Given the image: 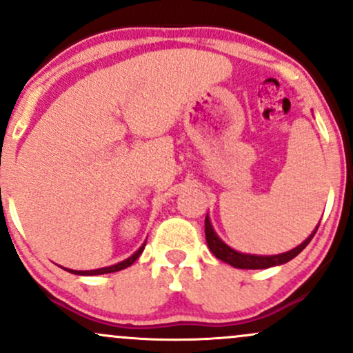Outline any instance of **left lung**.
Masks as SVG:
<instances>
[{"label": "left lung", "mask_w": 353, "mask_h": 353, "mask_svg": "<svg viewBox=\"0 0 353 353\" xmlns=\"http://www.w3.org/2000/svg\"><path fill=\"white\" fill-rule=\"evenodd\" d=\"M317 229H319V225L315 228L314 232H312L310 236L302 242L301 245L295 247V249L289 250V252H285V254L250 255V254H241V252H237V250L230 249L229 245H225L224 242L217 237V234L214 232L212 225H210L209 216H205V241H208L210 252L216 255L217 259H221L222 262H228L229 265L236 267V269H267V267L285 264V262L292 261L294 257H297V255L301 254L307 245H309V242L312 241V237L315 236Z\"/></svg>", "instance_id": "left-lung-1"}]
</instances>
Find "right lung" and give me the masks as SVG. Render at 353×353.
<instances>
[{"instance_id": "add662e5", "label": "right lung", "mask_w": 353, "mask_h": 353, "mask_svg": "<svg viewBox=\"0 0 353 353\" xmlns=\"http://www.w3.org/2000/svg\"><path fill=\"white\" fill-rule=\"evenodd\" d=\"M144 245H145V242H144L143 245L139 247V250H136V252L131 255V257H129V259H125V261L119 262V264H116V265H111V267H103V269H96V270H71V269H68V272H71V274H76V275H101V274H111V272H117V270H123V269H125V267H129V265H131V264H134V262H136V259L139 257L141 254H143V250H144Z\"/></svg>"}]
</instances>
